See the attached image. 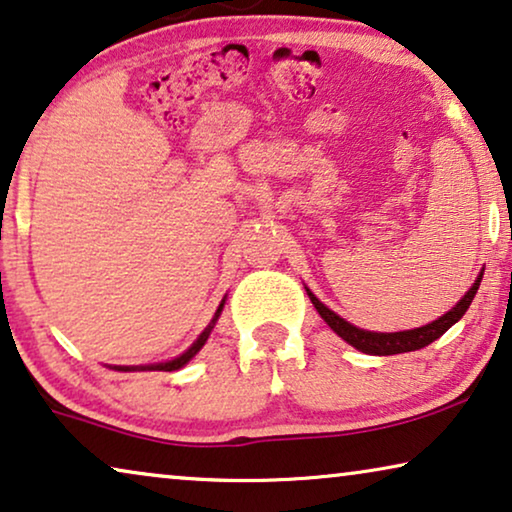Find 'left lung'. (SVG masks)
Listing matches in <instances>:
<instances>
[{
  "instance_id": "8db88e82",
  "label": "left lung",
  "mask_w": 512,
  "mask_h": 512,
  "mask_svg": "<svg viewBox=\"0 0 512 512\" xmlns=\"http://www.w3.org/2000/svg\"><path fill=\"white\" fill-rule=\"evenodd\" d=\"M483 272L485 270H480V274L476 277V284H473L469 291H466L464 298L459 300L453 309L446 311V314H443L441 318H436V321L422 325V328H413V330H404V332L360 330L348 321H344L342 316H337L332 309L325 307L323 302L309 291V288H307V295H309L311 305H314L318 314H321L323 321L328 323L330 328L335 330L346 344H351L353 348H358V351L369 353V355H395V353H409V351H418V348H425L432 342H436V339H439L448 328H453L459 318L466 314V309H469L471 300L476 298L480 281H483Z\"/></svg>"
}]
</instances>
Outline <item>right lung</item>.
<instances>
[{"label": "right lung", "instance_id": "obj_1", "mask_svg": "<svg viewBox=\"0 0 512 512\" xmlns=\"http://www.w3.org/2000/svg\"><path fill=\"white\" fill-rule=\"evenodd\" d=\"M224 302H226V298L221 300V305H219V309H217V314H214V318H212V323L207 325V328L201 332V337L196 339L194 344H191L187 351H184L182 355H177L175 360H168V362H157V365H145V367H115L117 372H147V369H157V372H175V369H180V367H184L187 365V362L194 358V355L201 351V348L205 346V342H207V337H210V332H212V328H214V323H217V318H219V314H221V309H224Z\"/></svg>", "mask_w": 512, "mask_h": 512}]
</instances>
